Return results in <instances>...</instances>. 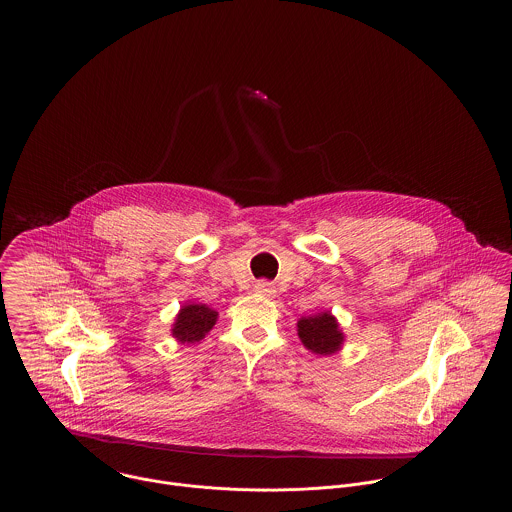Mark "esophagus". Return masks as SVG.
Instances as JSON below:
<instances>
[{
  "instance_id": "34e87169",
  "label": "esophagus",
  "mask_w": 512,
  "mask_h": 512,
  "mask_svg": "<svg viewBox=\"0 0 512 512\" xmlns=\"http://www.w3.org/2000/svg\"><path fill=\"white\" fill-rule=\"evenodd\" d=\"M255 292L259 293V295H263V297H274L276 295V288L267 282V280H259L257 284H255Z\"/></svg>"
}]
</instances>
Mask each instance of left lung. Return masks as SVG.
<instances>
[{
	"label": "left lung",
	"instance_id": "1",
	"mask_svg": "<svg viewBox=\"0 0 512 512\" xmlns=\"http://www.w3.org/2000/svg\"><path fill=\"white\" fill-rule=\"evenodd\" d=\"M297 336L301 343L315 355H334L345 340L340 324L332 313H318L313 317L299 318Z\"/></svg>",
	"mask_w": 512,
	"mask_h": 512
}]
</instances>
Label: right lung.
<instances>
[{"label": "right lung", "mask_w": 512, "mask_h": 512, "mask_svg": "<svg viewBox=\"0 0 512 512\" xmlns=\"http://www.w3.org/2000/svg\"><path fill=\"white\" fill-rule=\"evenodd\" d=\"M219 313L203 303H186L172 324V338L180 343H197L203 340L217 324Z\"/></svg>", "instance_id": "right-lung-1"}]
</instances>
